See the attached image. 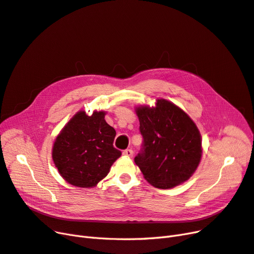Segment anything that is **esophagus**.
Returning <instances> with one entry per match:
<instances>
[{
  "mask_svg": "<svg viewBox=\"0 0 254 254\" xmlns=\"http://www.w3.org/2000/svg\"><path fill=\"white\" fill-rule=\"evenodd\" d=\"M123 156L128 157V158H131L133 156V151L131 149H126L123 151Z\"/></svg>",
  "mask_w": 254,
  "mask_h": 254,
  "instance_id": "1",
  "label": "esophagus"
}]
</instances>
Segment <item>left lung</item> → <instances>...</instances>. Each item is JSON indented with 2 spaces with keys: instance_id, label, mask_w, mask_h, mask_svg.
Here are the masks:
<instances>
[{
  "instance_id": "8db88e82",
  "label": "left lung",
  "mask_w": 254,
  "mask_h": 254,
  "mask_svg": "<svg viewBox=\"0 0 254 254\" xmlns=\"http://www.w3.org/2000/svg\"><path fill=\"white\" fill-rule=\"evenodd\" d=\"M135 113L143 150L134 158L145 180L157 189H173L189 180L202 156L201 134L187 112L164 98L139 105Z\"/></svg>"
}]
</instances>
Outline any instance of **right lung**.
<instances>
[{"mask_svg": "<svg viewBox=\"0 0 254 254\" xmlns=\"http://www.w3.org/2000/svg\"><path fill=\"white\" fill-rule=\"evenodd\" d=\"M106 111L76 112L56 136L52 158L71 186L90 189L109 174L122 152L113 147L117 132L105 120Z\"/></svg>", "mask_w": 254, "mask_h": 254, "instance_id": "1", "label": "right lung"}]
</instances>
